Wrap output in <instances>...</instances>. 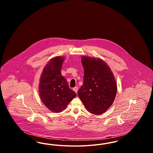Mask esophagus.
<instances>
[{
  "label": "esophagus",
  "instance_id": "1",
  "mask_svg": "<svg viewBox=\"0 0 153 153\" xmlns=\"http://www.w3.org/2000/svg\"><path fill=\"white\" fill-rule=\"evenodd\" d=\"M73 91L77 94V91H78V87H75L73 88Z\"/></svg>",
  "mask_w": 153,
  "mask_h": 153
}]
</instances>
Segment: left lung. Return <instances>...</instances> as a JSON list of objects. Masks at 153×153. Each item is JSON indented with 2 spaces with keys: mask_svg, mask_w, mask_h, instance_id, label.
<instances>
[{
  "mask_svg": "<svg viewBox=\"0 0 153 153\" xmlns=\"http://www.w3.org/2000/svg\"><path fill=\"white\" fill-rule=\"evenodd\" d=\"M84 68L83 84L78 95L88 111L102 115L112 104L117 95L115 77L110 68L99 58L81 57Z\"/></svg>",
  "mask_w": 153,
  "mask_h": 153,
  "instance_id": "1",
  "label": "left lung"
}]
</instances>
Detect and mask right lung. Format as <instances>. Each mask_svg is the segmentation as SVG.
I'll use <instances>...</instances> for the list:
<instances>
[{
	"label": "right lung",
	"mask_w": 153,
	"mask_h": 153,
	"mask_svg": "<svg viewBox=\"0 0 153 153\" xmlns=\"http://www.w3.org/2000/svg\"><path fill=\"white\" fill-rule=\"evenodd\" d=\"M64 58L61 56L51 58L45 66L39 80L41 99L48 109L56 113L65 110L77 95L69 87L65 78L61 75Z\"/></svg>",
	"instance_id": "obj_1"
}]
</instances>
